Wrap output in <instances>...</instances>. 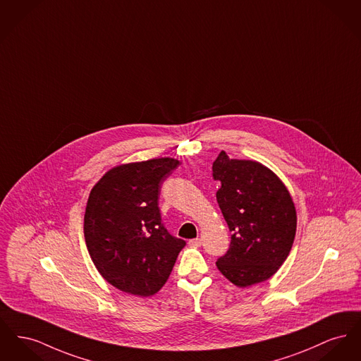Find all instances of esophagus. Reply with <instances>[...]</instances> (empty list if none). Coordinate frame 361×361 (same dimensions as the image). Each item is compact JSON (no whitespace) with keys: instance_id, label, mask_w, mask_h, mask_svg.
Wrapping results in <instances>:
<instances>
[{"instance_id":"obj_1","label":"esophagus","mask_w":361,"mask_h":361,"mask_svg":"<svg viewBox=\"0 0 361 361\" xmlns=\"http://www.w3.org/2000/svg\"><path fill=\"white\" fill-rule=\"evenodd\" d=\"M188 244L191 245V247H200L202 245V240L200 238H192L188 241Z\"/></svg>"}]
</instances>
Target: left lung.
<instances>
[{
	"mask_svg": "<svg viewBox=\"0 0 361 361\" xmlns=\"http://www.w3.org/2000/svg\"><path fill=\"white\" fill-rule=\"evenodd\" d=\"M212 178L221 181L216 202L232 232L218 270L240 288L269 279L293 245L297 216L290 193L271 170L231 159L224 151L212 162Z\"/></svg>",
	"mask_w": 361,
	"mask_h": 361,
	"instance_id": "8db88e82",
	"label": "left lung"
}]
</instances>
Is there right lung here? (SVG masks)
<instances>
[{"instance_id":"1","label":"right lung","mask_w":361,"mask_h":361,"mask_svg":"<svg viewBox=\"0 0 361 361\" xmlns=\"http://www.w3.org/2000/svg\"><path fill=\"white\" fill-rule=\"evenodd\" d=\"M178 165L177 159L158 158L117 166L90 193L88 254L101 276L126 293H157L187 244L168 232L158 207L161 185Z\"/></svg>"}]
</instances>
